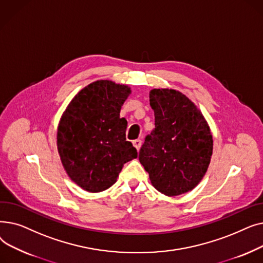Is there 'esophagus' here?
Returning <instances> with one entry per match:
<instances>
[{
	"instance_id": "34e87169",
	"label": "esophagus",
	"mask_w": 263,
	"mask_h": 263,
	"mask_svg": "<svg viewBox=\"0 0 263 263\" xmlns=\"http://www.w3.org/2000/svg\"><path fill=\"white\" fill-rule=\"evenodd\" d=\"M133 145H134V147L137 149V150H140L141 149V146H142V141L141 140H134L133 141Z\"/></svg>"
}]
</instances>
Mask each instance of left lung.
Segmentation results:
<instances>
[{
    "instance_id": "obj_1",
    "label": "left lung",
    "mask_w": 263,
    "mask_h": 263,
    "mask_svg": "<svg viewBox=\"0 0 263 263\" xmlns=\"http://www.w3.org/2000/svg\"><path fill=\"white\" fill-rule=\"evenodd\" d=\"M155 129L145 137L140 162L153 185L166 196L194 189L210 164L213 140L200 110L175 89H153Z\"/></svg>"
}]
</instances>
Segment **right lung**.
Here are the masks:
<instances>
[{
	"label": "right lung",
	"mask_w": 263,
	"mask_h": 263,
	"mask_svg": "<svg viewBox=\"0 0 263 263\" xmlns=\"http://www.w3.org/2000/svg\"><path fill=\"white\" fill-rule=\"evenodd\" d=\"M131 89L107 80L83 88L64 112L58 129V149L68 176L83 190L112 186L123 166L137 158L126 140L127 120L120 109Z\"/></svg>",
	"instance_id": "add662e5"
}]
</instances>
